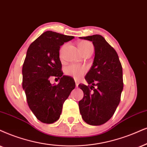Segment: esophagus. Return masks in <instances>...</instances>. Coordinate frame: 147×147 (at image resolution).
Segmentation results:
<instances>
[{
  "mask_svg": "<svg viewBox=\"0 0 147 147\" xmlns=\"http://www.w3.org/2000/svg\"><path fill=\"white\" fill-rule=\"evenodd\" d=\"M75 85H76V87H78V86H79V81H77V80H75Z\"/></svg>",
  "mask_w": 147,
  "mask_h": 147,
  "instance_id": "esophagus-1",
  "label": "esophagus"
}]
</instances>
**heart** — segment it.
Listing matches in <instances>:
<instances>
[{
    "label": "heart",
    "instance_id": "heart-1",
    "mask_svg": "<svg viewBox=\"0 0 147 147\" xmlns=\"http://www.w3.org/2000/svg\"><path fill=\"white\" fill-rule=\"evenodd\" d=\"M78 46H79V50L81 51V52L83 54H84V53H85L87 51H91V50L93 51V49H94L92 42H90V41H87V40H82V41H80L79 42V44H78ZM64 47L60 49V54H62ZM85 72H86L85 68L75 64L69 65V66H68L67 67L65 68V73H66V75L70 76V77H72L77 79H79L81 77H83V75L85 73Z\"/></svg>",
    "mask_w": 147,
    "mask_h": 147
}]
</instances>
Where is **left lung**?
<instances>
[{
    "instance_id": "obj_1",
    "label": "left lung",
    "mask_w": 147,
    "mask_h": 147,
    "mask_svg": "<svg viewBox=\"0 0 147 147\" xmlns=\"http://www.w3.org/2000/svg\"><path fill=\"white\" fill-rule=\"evenodd\" d=\"M92 42L95 56L85 79L90 85L79 84L83 98L79 102L83 119L100 125L112 117L123 89V70L117 52L100 34L80 37ZM96 87L95 88L94 86Z\"/></svg>"
}]
</instances>
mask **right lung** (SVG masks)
Segmentation results:
<instances>
[{
    "instance_id": "right-lung-1",
    "label": "right lung",
    "mask_w": 147,
    "mask_h": 147,
    "mask_svg": "<svg viewBox=\"0 0 147 147\" xmlns=\"http://www.w3.org/2000/svg\"><path fill=\"white\" fill-rule=\"evenodd\" d=\"M52 31H46L30 44L22 67V87L29 108L44 123H53L60 118L63 104L75 87L71 77L63 75L60 49L73 39ZM60 79L57 85L50 83V76Z\"/></svg>"
}]
</instances>
